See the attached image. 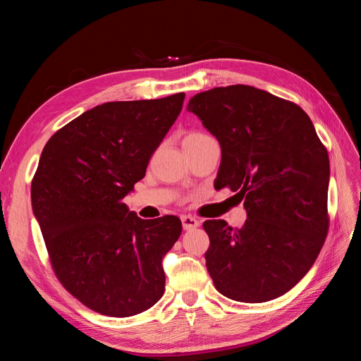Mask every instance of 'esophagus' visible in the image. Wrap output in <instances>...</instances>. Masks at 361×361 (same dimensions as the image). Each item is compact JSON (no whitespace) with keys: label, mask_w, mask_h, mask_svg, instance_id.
Wrapping results in <instances>:
<instances>
[{"label":"esophagus","mask_w":361,"mask_h":361,"mask_svg":"<svg viewBox=\"0 0 361 361\" xmlns=\"http://www.w3.org/2000/svg\"><path fill=\"white\" fill-rule=\"evenodd\" d=\"M180 220H182V226L185 231H192V228L199 227V224H200L199 220H195L194 216H190V215H183Z\"/></svg>","instance_id":"esophagus-1"}]
</instances>
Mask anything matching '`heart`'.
Here are the masks:
<instances>
[{"mask_svg": "<svg viewBox=\"0 0 361 361\" xmlns=\"http://www.w3.org/2000/svg\"><path fill=\"white\" fill-rule=\"evenodd\" d=\"M206 138H211V137H207L203 133H190L188 135H185L183 145L185 143H194V141H202V140H206Z\"/></svg>", "mask_w": 361, "mask_h": 361, "instance_id": "heart-1", "label": "heart"}]
</instances>
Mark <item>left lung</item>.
Listing matches in <instances>:
<instances>
[{"instance_id": "left-lung-1", "label": "left lung", "mask_w": 361, "mask_h": 361, "mask_svg": "<svg viewBox=\"0 0 361 361\" xmlns=\"http://www.w3.org/2000/svg\"><path fill=\"white\" fill-rule=\"evenodd\" d=\"M187 110L220 143L215 190L228 187L247 211L241 228L203 223L214 285L241 302L279 298L307 274L325 243L329 154L297 104L251 85L197 93Z\"/></svg>"}]
</instances>
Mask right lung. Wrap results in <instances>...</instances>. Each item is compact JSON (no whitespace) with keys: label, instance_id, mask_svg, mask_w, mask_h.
<instances>
[{"label":"right lung","instance_id":"add662e5","mask_svg":"<svg viewBox=\"0 0 361 361\" xmlns=\"http://www.w3.org/2000/svg\"><path fill=\"white\" fill-rule=\"evenodd\" d=\"M185 93L106 102L59 129L43 147L31 204L61 285L114 318L150 309L166 289L162 257L182 223L141 220L123 203L178 118Z\"/></svg>","mask_w":361,"mask_h":361}]
</instances>
